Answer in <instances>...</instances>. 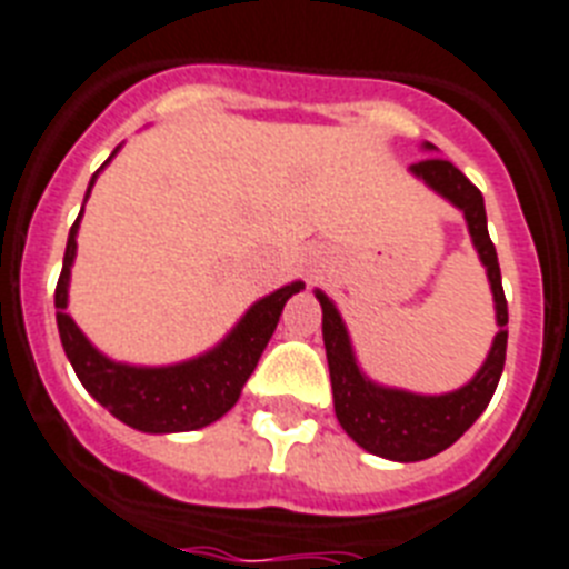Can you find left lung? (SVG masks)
I'll use <instances>...</instances> for the list:
<instances>
[{
	"label": "left lung",
	"instance_id": "left-lung-1",
	"mask_svg": "<svg viewBox=\"0 0 569 569\" xmlns=\"http://www.w3.org/2000/svg\"><path fill=\"white\" fill-rule=\"evenodd\" d=\"M425 148L433 150V144L425 142ZM410 173L419 177L425 186H430L436 194L450 200L465 214L471 241L480 252L488 284L495 293V313L500 331L495 335L491 351H488L486 363L480 366V372L473 375L465 387L445 392V396H419V392H407V389L380 387L360 372L340 311L322 290H317V299L322 305V340H326L328 372H331V389H335L337 421L360 448L375 453V457L392 459V462H421V459L436 457L480 419L491 396H495L497 383H500V375H503L506 340H509V331H506L509 308H506L497 250L488 238L486 203H482L480 189L453 162L439 157L421 159V162L410 166Z\"/></svg>",
	"mask_w": 569,
	"mask_h": 569
}]
</instances>
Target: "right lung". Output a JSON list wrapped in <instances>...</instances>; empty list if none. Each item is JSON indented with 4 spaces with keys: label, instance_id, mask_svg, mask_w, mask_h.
Masks as SVG:
<instances>
[{
    "label": "right lung",
    "instance_id": "1",
    "mask_svg": "<svg viewBox=\"0 0 569 569\" xmlns=\"http://www.w3.org/2000/svg\"><path fill=\"white\" fill-rule=\"evenodd\" d=\"M116 150H112V157H116ZM96 177L98 173H92L89 189L96 186ZM81 214L69 229L63 270H60L58 290H54V308H58L60 342H63L66 358L72 363L83 389L116 419L142 430V433H186V430H200V427L218 421L220 416H227L234 401L241 398L243 383L250 380L261 351L273 337L281 308L290 296L305 288L302 281H290L264 299H258L250 311L243 313L241 322L200 358L173 366L116 363L83 337L81 328L74 326V319L66 311Z\"/></svg>",
    "mask_w": 569,
    "mask_h": 569
}]
</instances>
